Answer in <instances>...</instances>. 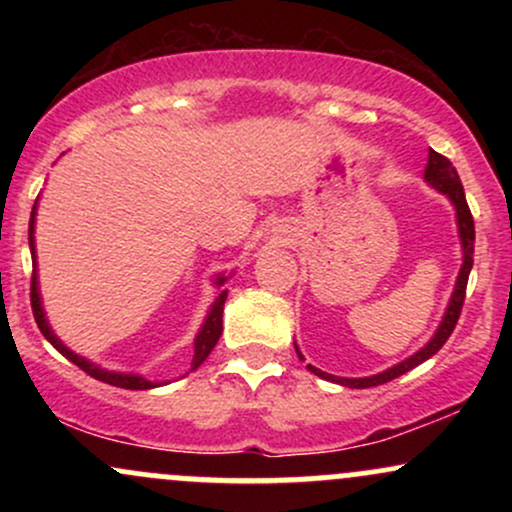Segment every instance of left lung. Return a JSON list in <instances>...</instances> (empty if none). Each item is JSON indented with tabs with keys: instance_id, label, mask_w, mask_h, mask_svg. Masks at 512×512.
<instances>
[{
	"instance_id": "left-lung-1",
	"label": "left lung",
	"mask_w": 512,
	"mask_h": 512,
	"mask_svg": "<svg viewBox=\"0 0 512 512\" xmlns=\"http://www.w3.org/2000/svg\"><path fill=\"white\" fill-rule=\"evenodd\" d=\"M424 180L433 187V190L440 192V195L448 197L452 207H455L457 233H460V243H462V267H460V274H457L455 289H452L448 308H445V315H443V320H440L436 334H433V337L428 339V342L421 346V349L416 351L414 356L404 358V361L395 363V366L383 370V373L368 375V378H339V375L325 373V370L308 366L310 373H315L317 378L330 380V383H337V385H344V387H354V390H363V387H375V385L390 383V380L399 378V375H404L407 370L416 368L419 363L428 361V358H431L433 354H438L440 346L448 342L452 330H455L457 317H460V313H462L464 291H467L469 272H472V264H474V260H472V257H474V219H472V211H469V207H467V199H464V187H462L460 175H457L455 166H452L448 158L440 156L438 151H433V149L428 151V163H426V170H424ZM296 354H298V358H301V361H305L301 349H298V344H296Z\"/></svg>"
}]
</instances>
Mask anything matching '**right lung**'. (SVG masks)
Wrapping results in <instances>:
<instances>
[{
  "label": "right lung",
  "mask_w": 512,
  "mask_h": 512,
  "mask_svg": "<svg viewBox=\"0 0 512 512\" xmlns=\"http://www.w3.org/2000/svg\"><path fill=\"white\" fill-rule=\"evenodd\" d=\"M35 214H38V199H35L33 204V211H31V223H28V245H31V257H33V279H31V305H33V315H35V322H38L40 332H43V337L48 339V342L55 346L57 351L64 358H69V361L74 363V366H79L84 373L91 375V378L101 380V383H108V385H115V387H125V390H151V387H158L161 383H154V380L144 378V375L139 373H117V370H108V368H101L98 363L88 361L86 356H79L74 354L72 349H69L67 344L62 342L60 337H57L55 330L50 327L48 317H45V308H43V298H40V286H38V260H35ZM231 279V274H216L214 279V286L219 289V296H216V301L211 303L207 317H204L202 327H199L197 337H195V356H192V366L190 370H197L202 366L204 361H207V356L211 354V349H214L216 342H219L221 332H223V303H226V296H228V289H221L226 281Z\"/></svg>",
  "instance_id": "right-lung-1"
}]
</instances>
